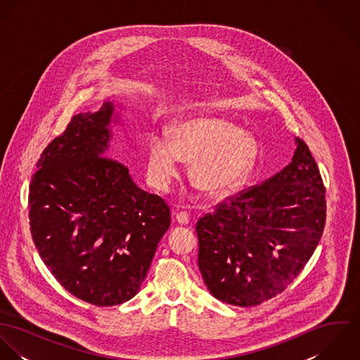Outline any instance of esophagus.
I'll use <instances>...</instances> for the list:
<instances>
[{
  "instance_id": "1",
  "label": "esophagus",
  "mask_w": 360,
  "mask_h": 360,
  "mask_svg": "<svg viewBox=\"0 0 360 360\" xmlns=\"http://www.w3.org/2000/svg\"><path fill=\"white\" fill-rule=\"evenodd\" d=\"M176 221H177L179 224H181V226L188 224V221H190L188 213H187V212H179V213H176Z\"/></svg>"
}]
</instances>
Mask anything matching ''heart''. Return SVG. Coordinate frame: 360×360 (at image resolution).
Here are the masks:
<instances>
[{
  "label": "heart",
  "instance_id": "obj_1",
  "mask_svg": "<svg viewBox=\"0 0 360 360\" xmlns=\"http://www.w3.org/2000/svg\"><path fill=\"white\" fill-rule=\"evenodd\" d=\"M169 134L170 143L154 136L147 150L148 177L159 190H166L179 174L181 159L193 162L191 179L198 190L221 197L241 186L257 162L255 137L224 119H183L170 127Z\"/></svg>",
  "mask_w": 360,
  "mask_h": 360
}]
</instances>
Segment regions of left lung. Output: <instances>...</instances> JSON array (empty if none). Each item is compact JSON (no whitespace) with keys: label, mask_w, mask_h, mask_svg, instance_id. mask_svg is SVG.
<instances>
[{"label":"left lung","mask_w":360,"mask_h":360,"mask_svg":"<svg viewBox=\"0 0 360 360\" xmlns=\"http://www.w3.org/2000/svg\"><path fill=\"white\" fill-rule=\"evenodd\" d=\"M291 162L262 184L217 205L195 226L198 267L209 292L236 307H255L302 271L326 223V190L304 140Z\"/></svg>","instance_id":"8db88e82"}]
</instances>
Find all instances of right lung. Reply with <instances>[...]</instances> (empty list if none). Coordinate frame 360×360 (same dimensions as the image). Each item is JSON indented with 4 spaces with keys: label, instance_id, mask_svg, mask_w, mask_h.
Listing matches in <instances>:
<instances>
[{
    "label": "right lung",
    "instance_id": "1",
    "mask_svg": "<svg viewBox=\"0 0 360 360\" xmlns=\"http://www.w3.org/2000/svg\"><path fill=\"white\" fill-rule=\"evenodd\" d=\"M115 105L75 115L37 162L29 193L34 245L58 283L96 307L131 300L170 226V209L105 156ZM115 122V119H113Z\"/></svg>",
    "mask_w": 360,
    "mask_h": 360
}]
</instances>
